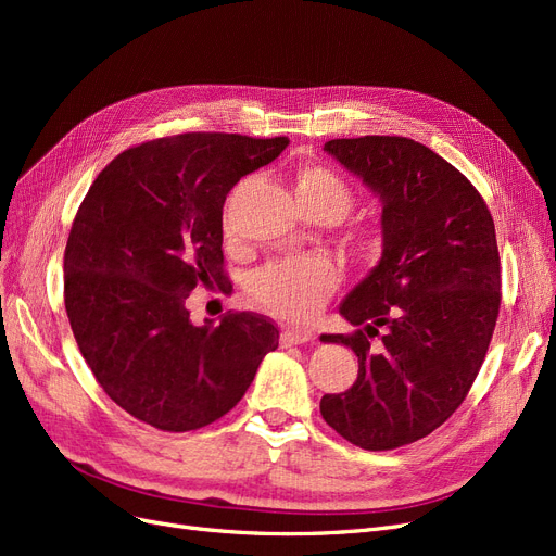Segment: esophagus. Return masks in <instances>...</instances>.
<instances>
[{"label": "esophagus", "instance_id": "34e87169", "mask_svg": "<svg viewBox=\"0 0 556 556\" xmlns=\"http://www.w3.org/2000/svg\"><path fill=\"white\" fill-rule=\"evenodd\" d=\"M313 339H315V336L311 331H306V329H285L280 333L282 345H301V343H308Z\"/></svg>", "mask_w": 556, "mask_h": 556}]
</instances>
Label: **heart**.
I'll list each match as a JSON object with an SVG mask.
<instances>
[{"label": "heart", "mask_w": 556, "mask_h": 556, "mask_svg": "<svg viewBox=\"0 0 556 556\" xmlns=\"http://www.w3.org/2000/svg\"><path fill=\"white\" fill-rule=\"evenodd\" d=\"M296 201L304 211H323L341 217L352 206L350 185L327 166L304 164L296 172ZM231 213H225V233L231 237ZM339 285V268L325 255L296 262L268 264L250 280V299L282 319H311Z\"/></svg>", "instance_id": "obj_1"}]
</instances>
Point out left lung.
I'll list each match as a JSON object with an SVG mask.
<instances>
[{
    "instance_id": "left-lung-1",
    "label": "left lung",
    "mask_w": 556,
    "mask_h": 556,
    "mask_svg": "<svg viewBox=\"0 0 556 556\" xmlns=\"http://www.w3.org/2000/svg\"><path fill=\"white\" fill-rule=\"evenodd\" d=\"M325 150L378 197L382 255L339 306L362 329L319 336L359 359L355 384L319 413L352 445L394 450L441 427L484 362L501 306L494 220L468 178L413 139Z\"/></svg>"
}]
</instances>
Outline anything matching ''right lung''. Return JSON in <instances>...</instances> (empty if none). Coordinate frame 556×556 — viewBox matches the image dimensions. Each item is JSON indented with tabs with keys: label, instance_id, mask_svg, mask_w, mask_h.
<instances>
[{
	"label": "right lung",
	"instance_id": "right-lung-1",
	"mask_svg": "<svg viewBox=\"0 0 556 556\" xmlns=\"http://www.w3.org/2000/svg\"><path fill=\"white\" fill-rule=\"evenodd\" d=\"M288 137L178 134L117 155L83 199L64 250V306L97 382L162 431L229 413L278 348L255 313L194 325L190 292L225 288L223 206Z\"/></svg>",
	"mask_w": 556,
	"mask_h": 556
}]
</instances>
